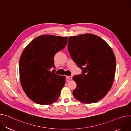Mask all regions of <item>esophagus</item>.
<instances>
[{
    "mask_svg": "<svg viewBox=\"0 0 131 131\" xmlns=\"http://www.w3.org/2000/svg\"><path fill=\"white\" fill-rule=\"evenodd\" d=\"M67 78L68 80H72V76H71V75L67 76Z\"/></svg>",
    "mask_w": 131,
    "mask_h": 131,
    "instance_id": "obj_1",
    "label": "esophagus"
}]
</instances>
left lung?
I'll list each match as a JSON object with an SVG mask.
<instances>
[{
  "mask_svg": "<svg viewBox=\"0 0 131 131\" xmlns=\"http://www.w3.org/2000/svg\"><path fill=\"white\" fill-rule=\"evenodd\" d=\"M68 50L83 73L73 77L77 88L73 95L78 101L92 104L103 99L111 89L115 71L113 50L101 38L93 34L71 36Z\"/></svg>",
  "mask_w": 131,
  "mask_h": 131,
  "instance_id": "left-lung-1",
  "label": "left lung"
}]
</instances>
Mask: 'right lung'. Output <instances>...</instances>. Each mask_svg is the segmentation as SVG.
I'll list each match as a JSON object with an SVG mask.
<instances>
[{
  "label": "right lung",
  "instance_id": "obj_1",
  "mask_svg": "<svg viewBox=\"0 0 131 131\" xmlns=\"http://www.w3.org/2000/svg\"><path fill=\"white\" fill-rule=\"evenodd\" d=\"M67 41V37L42 35L23 50L19 62L20 83L27 96L34 103L50 105L59 98L66 77L50 70L54 67V55L66 47Z\"/></svg>",
  "mask_w": 131,
  "mask_h": 131
}]
</instances>
